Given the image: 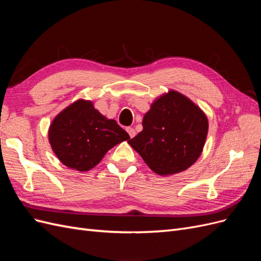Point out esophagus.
I'll return each mask as SVG.
<instances>
[{"label": "esophagus", "instance_id": "esophagus-1", "mask_svg": "<svg viewBox=\"0 0 261 261\" xmlns=\"http://www.w3.org/2000/svg\"><path fill=\"white\" fill-rule=\"evenodd\" d=\"M126 130H127V133H128V135H129V137H130V138L135 137V135H136V130L134 129L133 127H127V128H126Z\"/></svg>", "mask_w": 261, "mask_h": 261}]
</instances>
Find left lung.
<instances>
[{
    "label": "left lung",
    "mask_w": 261,
    "mask_h": 261,
    "mask_svg": "<svg viewBox=\"0 0 261 261\" xmlns=\"http://www.w3.org/2000/svg\"><path fill=\"white\" fill-rule=\"evenodd\" d=\"M143 127L128 144L158 175H172L198 160L209 124L207 115L191 99L170 90L152 102Z\"/></svg>",
    "instance_id": "8db88e82"
}]
</instances>
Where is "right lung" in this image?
<instances>
[{
	"label": "right lung",
	"mask_w": 261,
	"mask_h": 261,
	"mask_svg": "<svg viewBox=\"0 0 261 261\" xmlns=\"http://www.w3.org/2000/svg\"><path fill=\"white\" fill-rule=\"evenodd\" d=\"M130 139L114 120L102 115L92 101L80 99L61 111L49 127V143L67 168L89 171L110 149Z\"/></svg>",
	"instance_id": "right-lung-1"
}]
</instances>
